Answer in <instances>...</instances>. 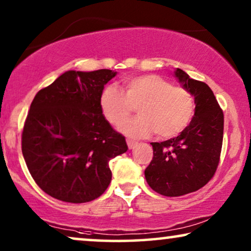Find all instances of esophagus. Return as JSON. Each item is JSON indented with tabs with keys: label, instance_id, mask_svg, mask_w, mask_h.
<instances>
[{
	"label": "esophagus",
	"instance_id": "obj_1",
	"mask_svg": "<svg viewBox=\"0 0 251 251\" xmlns=\"http://www.w3.org/2000/svg\"><path fill=\"white\" fill-rule=\"evenodd\" d=\"M126 144H128L129 150H133L137 146V142H133V140H130V139H126Z\"/></svg>",
	"mask_w": 251,
	"mask_h": 251
}]
</instances>
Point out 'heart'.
Masks as SVG:
<instances>
[{
  "mask_svg": "<svg viewBox=\"0 0 251 251\" xmlns=\"http://www.w3.org/2000/svg\"><path fill=\"white\" fill-rule=\"evenodd\" d=\"M125 92L115 85L101 91L99 105L113 126H120L137 107L138 116L121 126V131L132 138L146 137L155 131L160 138H171L190 125L194 114V99L183 87L173 85L156 74L128 77L123 81Z\"/></svg>",
  "mask_w": 251,
  "mask_h": 251,
  "instance_id": "1",
  "label": "heart"
}]
</instances>
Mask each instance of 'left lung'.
<instances>
[{
	"label": "left lung",
	"mask_w": 251,
	"mask_h": 251,
	"mask_svg": "<svg viewBox=\"0 0 251 251\" xmlns=\"http://www.w3.org/2000/svg\"><path fill=\"white\" fill-rule=\"evenodd\" d=\"M175 76L194 97L190 125L175 138L152 143L153 160L145 169L147 184L164 197H180L203 187L211 179L221 157L224 114L214 92L177 68Z\"/></svg>",
	"instance_id": "obj_1"
}]
</instances>
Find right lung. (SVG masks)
<instances>
[{"label":"right lung","instance_id":"right-lung-1","mask_svg":"<svg viewBox=\"0 0 251 251\" xmlns=\"http://www.w3.org/2000/svg\"><path fill=\"white\" fill-rule=\"evenodd\" d=\"M115 75L111 70L67 71L34 97L22 151L33 179L50 197L83 203L111 183L109 161L128 150L99 105L104 85Z\"/></svg>","mask_w":251,"mask_h":251}]
</instances>
